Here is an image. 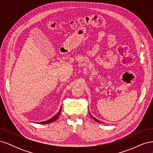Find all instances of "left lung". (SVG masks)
Listing matches in <instances>:
<instances>
[{
	"mask_svg": "<svg viewBox=\"0 0 153 153\" xmlns=\"http://www.w3.org/2000/svg\"><path fill=\"white\" fill-rule=\"evenodd\" d=\"M89 115H90V116H91V117H92V119H93L94 120V121H96V122H98V123H100V121H99V120H98V119H96L95 117H94L93 116H92V115L91 114V113H90L89 112Z\"/></svg>",
	"mask_w": 153,
	"mask_h": 153,
	"instance_id": "obj_1",
	"label": "left lung"
}]
</instances>
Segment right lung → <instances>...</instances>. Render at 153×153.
<instances>
[{
	"mask_svg": "<svg viewBox=\"0 0 153 153\" xmlns=\"http://www.w3.org/2000/svg\"><path fill=\"white\" fill-rule=\"evenodd\" d=\"M61 109L59 110V112L56 115H55V116H53V117L48 119V121H43V122H39V123H39V124H48V123H50L54 122L55 121H56V120L58 119V117L60 116V115H61Z\"/></svg>",
	"mask_w": 153,
	"mask_h": 153,
	"instance_id": "obj_1",
	"label": "right lung"
}]
</instances>
